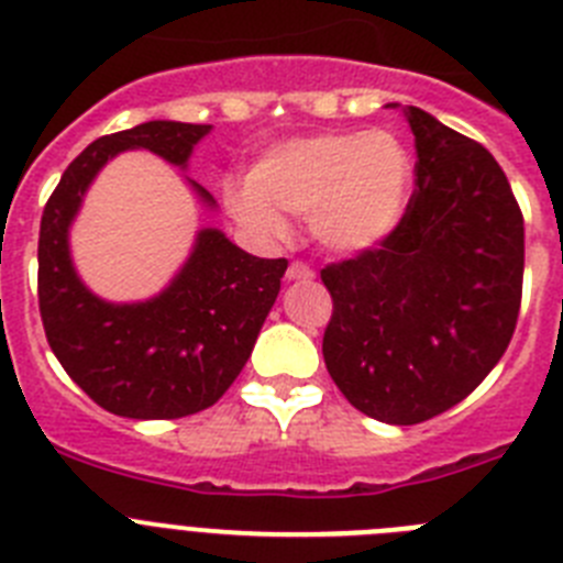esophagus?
<instances>
[{
	"label": "esophagus",
	"instance_id": "esophagus-1",
	"mask_svg": "<svg viewBox=\"0 0 563 563\" xmlns=\"http://www.w3.org/2000/svg\"><path fill=\"white\" fill-rule=\"evenodd\" d=\"M312 276H316V273H312V267L305 265V262H290V267H287V278H290V282H310Z\"/></svg>",
	"mask_w": 563,
	"mask_h": 563
}]
</instances>
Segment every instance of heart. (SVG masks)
Instances as JSON below:
<instances>
[{"label":"heart","instance_id":"obj_1","mask_svg":"<svg viewBox=\"0 0 563 563\" xmlns=\"http://www.w3.org/2000/svg\"><path fill=\"white\" fill-rule=\"evenodd\" d=\"M251 183L231 194L239 222L262 236H285L278 213L285 211L310 220L330 251L361 253L400 225L415 188V161L395 134H318L271 148Z\"/></svg>","mask_w":563,"mask_h":563}]
</instances>
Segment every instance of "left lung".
<instances>
[{
  "mask_svg": "<svg viewBox=\"0 0 563 563\" xmlns=\"http://www.w3.org/2000/svg\"><path fill=\"white\" fill-rule=\"evenodd\" d=\"M415 194L375 247L321 271L332 296L324 363L343 397L391 426L449 411L514 338L525 217L494 154L422 109Z\"/></svg>",
  "mask_w": 563,
  "mask_h": 563,
  "instance_id": "left-lung-1",
  "label": "left lung"
}]
</instances>
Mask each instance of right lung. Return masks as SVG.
Masks as SVG:
<instances>
[{
    "mask_svg": "<svg viewBox=\"0 0 563 563\" xmlns=\"http://www.w3.org/2000/svg\"><path fill=\"white\" fill-rule=\"evenodd\" d=\"M206 123L148 121L89 143L49 194L38 231V310L49 350L101 409L132 420H177L220 400L247 363L282 287L287 258H258L217 228L197 233L183 271L161 296L109 305L69 258L67 233L92 177L126 148L186 166ZM213 208L211 194L191 180Z\"/></svg>",
    "mask_w": 563,
    "mask_h": 563,
    "instance_id": "right-lung-1",
    "label": "right lung"
}]
</instances>
